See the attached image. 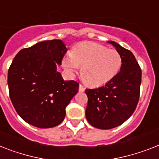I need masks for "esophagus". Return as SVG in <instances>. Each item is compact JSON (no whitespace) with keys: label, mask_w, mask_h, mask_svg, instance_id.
<instances>
[{"label":"esophagus","mask_w":159,"mask_h":159,"mask_svg":"<svg viewBox=\"0 0 159 159\" xmlns=\"http://www.w3.org/2000/svg\"><path fill=\"white\" fill-rule=\"evenodd\" d=\"M85 90V88L83 86L82 84H80V87H79V91L81 92V93H83V92H84Z\"/></svg>","instance_id":"esophagus-1"}]
</instances>
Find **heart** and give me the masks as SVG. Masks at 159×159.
Masks as SVG:
<instances>
[{
    "label": "heart",
    "instance_id": "b5f03b06",
    "mask_svg": "<svg viewBox=\"0 0 159 159\" xmlns=\"http://www.w3.org/2000/svg\"><path fill=\"white\" fill-rule=\"evenodd\" d=\"M123 59L116 49L94 42H83L62 59L65 70L74 75L81 67V75L88 84L102 86L115 78L121 69Z\"/></svg>",
    "mask_w": 159,
    "mask_h": 159
}]
</instances>
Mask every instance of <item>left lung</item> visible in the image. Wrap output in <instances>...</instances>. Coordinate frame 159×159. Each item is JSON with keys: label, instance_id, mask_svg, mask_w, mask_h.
I'll return each mask as SVG.
<instances>
[{"label": "left lung", "instance_id": "8db88e82", "mask_svg": "<svg viewBox=\"0 0 159 159\" xmlns=\"http://www.w3.org/2000/svg\"><path fill=\"white\" fill-rule=\"evenodd\" d=\"M108 42L121 55L120 71L104 86L85 90L86 119L99 129H111L129 119L139 102L141 83V69L133 53L116 42Z\"/></svg>", "mask_w": 159, "mask_h": 159}]
</instances>
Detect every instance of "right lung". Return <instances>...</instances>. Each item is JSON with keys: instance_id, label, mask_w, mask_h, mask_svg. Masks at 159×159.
<instances>
[{"instance_id": "1", "label": "right lung", "mask_w": 159, "mask_h": 159, "mask_svg": "<svg viewBox=\"0 0 159 159\" xmlns=\"http://www.w3.org/2000/svg\"><path fill=\"white\" fill-rule=\"evenodd\" d=\"M66 51L61 40H44L23 48L12 61L8 70L10 98L27 124L48 128L63 121L66 107L80 85L65 81L57 70Z\"/></svg>"}]
</instances>
